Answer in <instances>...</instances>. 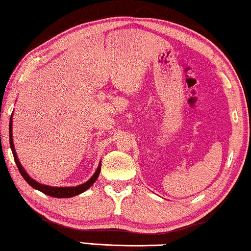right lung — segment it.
Returning a JSON list of instances; mask_svg holds the SVG:
<instances>
[{
	"mask_svg": "<svg viewBox=\"0 0 251 251\" xmlns=\"http://www.w3.org/2000/svg\"><path fill=\"white\" fill-rule=\"evenodd\" d=\"M9 135H10V147H11V150H12L14 161H16V163H17V167H18L19 171H20L21 176L24 177L25 180L32 187V188L39 190V192L46 194V195H48V196L56 197V198H69V197L76 196V195H78V194H82L83 192H85L87 189H89L90 187L95 184L96 180L99 177L100 169H101V162H99V166H98V168H97L96 173L93 174L92 177L90 178L87 182H83V184H81L78 186H74V187H54V186H48V185L40 184V182L36 181L35 179H32L27 173H25V168L22 167V164L20 163V161H19L18 155L16 153V149H14L13 137H12V115H11V118H10Z\"/></svg>",
	"mask_w": 251,
	"mask_h": 251,
	"instance_id": "1",
	"label": "right lung"
}]
</instances>
